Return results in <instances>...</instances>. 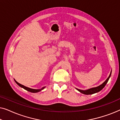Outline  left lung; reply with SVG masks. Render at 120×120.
Returning a JSON list of instances; mask_svg holds the SVG:
<instances>
[{
  "label": "left lung",
  "instance_id": "8db88e82",
  "mask_svg": "<svg viewBox=\"0 0 120 120\" xmlns=\"http://www.w3.org/2000/svg\"><path fill=\"white\" fill-rule=\"evenodd\" d=\"M111 72L110 73V75L108 78L107 79H106L105 81L104 82L102 83V84L101 85L97 87L92 88H90V89H88L87 90H85V91H83V90H79V89H77V90H78L79 92H80L83 93V94H93V93L98 92L101 91V90L105 86L106 83L108 82V80H109V79L110 77V76H111Z\"/></svg>",
  "mask_w": 120,
  "mask_h": 120
}]
</instances>
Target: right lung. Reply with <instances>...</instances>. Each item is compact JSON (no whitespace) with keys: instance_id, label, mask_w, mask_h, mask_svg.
I'll use <instances>...</instances> for the list:
<instances>
[{"instance_id":"obj_1","label":"right lung","mask_w":120,"mask_h":120,"mask_svg":"<svg viewBox=\"0 0 120 120\" xmlns=\"http://www.w3.org/2000/svg\"><path fill=\"white\" fill-rule=\"evenodd\" d=\"M15 81L16 82V83H17V84L19 85V86L20 87H22L23 88H24V90H27V91H29V92H32V93H37V92H40V91H41L42 90H43L44 88H45V87H42V88H41V89L40 90H35V89H32V88H28L27 87H26L23 86V85H21L20 84V83H19V82H17V81H16V80H15Z\"/></svg>"}]
</instances>
